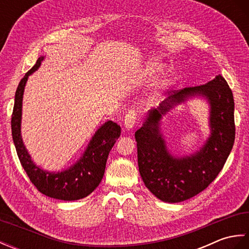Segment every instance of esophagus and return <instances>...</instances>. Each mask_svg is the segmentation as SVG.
<instances>
[{
  "label": "esophagus",
  "mask_w": 249,
  "mask_h": 249,
  "mask_svg": "<svg viewBox=\"0 0 249 249\" xmlns=\"http://www.w3.org/2000/svg\"><path fill=\"white\" fill-rule=\"evenodd\" d=\"M136 121H137L136 111L130 110L129 112L126 114L125 119H124V127H125V129H127V130L133 129L135 124H136Z\"/></svg>",
  "instance_id": "1"
}]
</instances>
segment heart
<instances>
[{
    "instance_id": "b5f03b06",
    "label": "heart",
    "mask_w": 249,
    "mask_h": 249,
    "mask_svg": "<svg viewBox=\"0 0 249 249\" xmlns=\"http://www.w3.org/2000/svg\"><path fill=\"white\" fill-rule=\"evenodd\" d=\"M161 71H162V66L160 64V63H156V62L149 63V64L145 66L146 75L151 78L156 77ZM163 86H165V83L161 84V87H163Z\"/></svg>"
}]
</instances>
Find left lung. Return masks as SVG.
<instances>
[{
    "mask_svg": "<svg viewBox=\"0 0 249 249\" xmlns=\"http://www.w3.org/2000/svg\"><path fill=\"white\" fill-rule=\"evenodd\" d=\"M194 99L208 104L210 134L197 150L178 156L168 147L162 134V120L178 105ZM135 138L145 187L163 202L193 198L218 176L234 143V100L228 83L218 75L203 86L171 94L160 107L147 111Z\"/></svg>",
    "mask_w": 249,
    "mask_h": 249,
    "instance_id": "8db88e82",
    "label": "left lung"
}]
</instances>
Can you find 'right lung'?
<instances>
[{
  "label": "right lung",
  "instance_id": "obj_1",
  "mask_svg": "<svg viewBox=\"0 0 249 249\" xmlns=\"http://www.w3.org/2000/svg\"><path fill=\"white\" fill-rule=\"evenodd\" d=\"M45 57H38L36 64L21 79L16 91L12 115L13 140L21 165L31 182L41 194L57 200L75 201L86 198L102 182L108 155L116 139L120 138L121 127L113 121L105 122L95 131L82 155L70 167L59 171H49L37 166L23 142L21 120L26 82L32 73L40 67Z\"/></svg>",
  "mask_w": 249,
  "mask_h": 249
}]
</instances>
